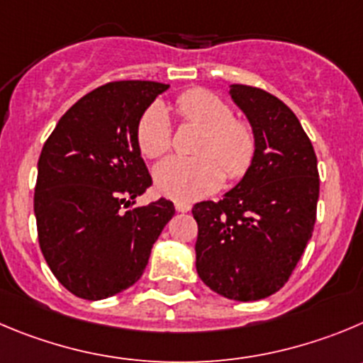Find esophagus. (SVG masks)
<instances>
[{
    "label": "esophagus",
    "instance_id": "1",
    "mask_svg": "<svg viewBox=\"0 0 363 363\" xmlns=\"http://www.w3.org/2000/svg\"><path fill=\"white\" fill-rule=\"evenodd\" d=\"M175 209H177L179 213H186V211H189V209H191V204H189V202H186V201H175Z\"/></svg>",
    "mask_w": 363,
    "mask_h": 363
}]
</instances>
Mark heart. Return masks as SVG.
Here are the masks:
<instances>
[{
    "label": "heart",
    "mask_w": 363,
    "mask_h": 363,
    "mask_svg": "<svg viewBox=\"0 0 363 363\" xmlns=\"http://www.w3.org/2000/svg\"><path fill=\"white\" fill-rule=\"evenodd\" d=\"M182 123L202 128L195 157L164 159L154 168L159 193L177 201H195L215 191L223 181H240L250 170L258 138L252 125L235 118L233 107L206 89H189L175 98ZM135 143L148 159L161 157L172 148L174 128L164 105H148L135 125Z\"/></svg>",
    "instance_id": "1"
}]
</instances>
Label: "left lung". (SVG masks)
<instances>
[{"mask_svg":"<svg viewBox=\"0 0 363 363\" xmlns=\"http://www.w3.org/2000/svg\"><path fill=\"white\" fill-rule=\"evenodd\" d=\"M231 96L258 138L250 170L218 202L193 206L197 272L213 292L259 301L283 289L313 233L317 155L289 105L259 87L233 84Z\"/></svg>","mask_w":363,"mask_h":363,"instance_id":"obj_1","label":"left lung"}]
</instances>
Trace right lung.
Segmentation results:
<instances>
[{
	"label": "right lung",
	"instance_id": "1",
	"mask_svg": "<svg viewBox=\"0 0 363 363\" xmlns=\"http://www.w3.org/2000/svg\"><path fill=\"white\" fill-rule=\"evenodd\" d=\"M166 84L120 80L67 109L37 162L33 211L43 256L73 296L98 301L127 290L175 208L159 199L128 208L152 186L135 125Z\"/></svg>",
	"mask_w": 363,
	"mask_h": 363
}]
</instances>
